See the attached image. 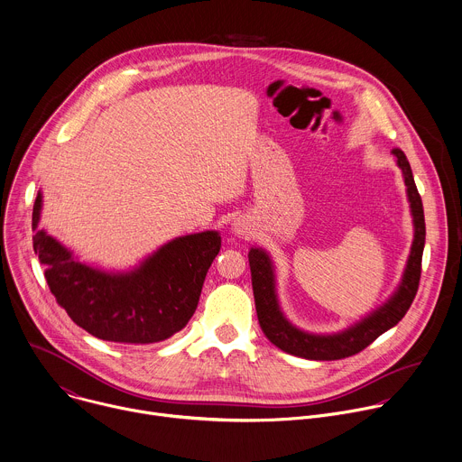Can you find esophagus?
<instances>
[{
    "label": "esophagus",
    "mask_w": 462,
    "mask_h": 462,
    "mask_svg": "<svg viewBox=\"0 0 462 462\" xmlns=\"http://www.w3.org/2000/svg\"><path fill=\"white\" fill-rule=\"evenodd\" d=\"M230 230H232V234L237 236V237H248V236H252V232H254V225H252V221H250L248 217L241 216V217H237V219L232 223Z\"/></svg>",
    "instance_id": "esophagus-1"
}]
</instances>
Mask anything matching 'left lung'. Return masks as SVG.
Returning <instances> with one entry per match:
<instances>
[{
    "label": "left lung",
    "instance_id": "1",
    "mask_svg": "<svg viewBox=\"0 0 462 462\" xmlns=\"http://www.w3.org/2000/svg\"><path fill=\"white\" fill-rule=\"evenodd\" d=\"M397 167L402 172L406 185V198L410 203V214L413 223V241L410 255L402 270L401 281L392 295L374 309L370 314L352 323L350 327L332 334H314L295 327L282 312L277 295V275L272 255L261 248L252 246L248 252V263L252 272V288L255 299L257 319L266 339L279 350L310 361H336L359 354L372 345L379 336L393 328L408 312L410 304L417 293L420 279V259L424 250V210L417 192L413 174L404 152L399 148L392 150Z\"/></svg>",
    "mask_w": 462,
    "mask_h": 462
}]
</instances>
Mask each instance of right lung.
<instances>
[{
  "label": "right lung",
  "instance_id": "1",
  "mask_svg": "<svg viewBox=\"0 0 462 462\" xmlns=\"http://www.w3.org/2000/svg\"><path fill=\"white\" fill-rule=\"evenodd\" d=\"M42 210L40 190L32 212L34 252L51 291L78 327L123 345L160 343L187 327L221 248L217 230L174 237L126 270H106L81 261L42 228Z\"/></svg>",
  "mask_w": 462,
  "mask_h": 462
}]
</instances>
